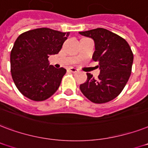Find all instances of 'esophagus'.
<instances>
[{
  "instance_id": "1",
  "label": "esophagus",
  "mask_w": 148,
  "mask_h": 148,
  "mask_svg": "<svg viewBox=\"0 0 148 148\" xmlns=\"http://www.w3.org/2000/svg\"><path fill=\"white\" fill-rule=\"evenodd\" d=\"M69 70L70 71V72H72V73H77L78 71H79V69H77L75 68H73V67H70V68H69Z\"/></svg>"
}]
</instances>
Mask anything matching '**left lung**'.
I'll use <instances>...</instances> for the list:
<instances>
[{"mask_svg": "<svg viewBox=\"0 0 148 148\" xmlns=\"http://www.w3.org/2000/svg\"><path fill=\"white\" fill-rule=\"evenodd\" d=\"M79 33L94 41L92 59L99 62L100 70L98 79L87 73L80 90L92 103H107L122 92L130 78L134 61L131 49L123 38L101 27Z\"/></svg>", "mask_w": 148, "mask_h": 148, "instance_id": "left-lung-1", "label": "left lung"}]
</instances>
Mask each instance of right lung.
Masks as SVG:
<instances>
[{
    "label": "right lung",
    "mask_w": 148,
    "mask_h": 148,
    "mask_svg": "<svg viewBox=\"0 0 148 148\" xmlns=\"http://www.w3.org/2000/svg\"><path fill=\"white\" fill-rule=\"evenodd\" d=\"M69 35L42 27L22 33L16 39L11 51V73L25 97L43 101L57 91L66 70L49 65L48 58L59 52Z\"/></svg>",
    "instance_id": "obj_1"
}]
</instances>
